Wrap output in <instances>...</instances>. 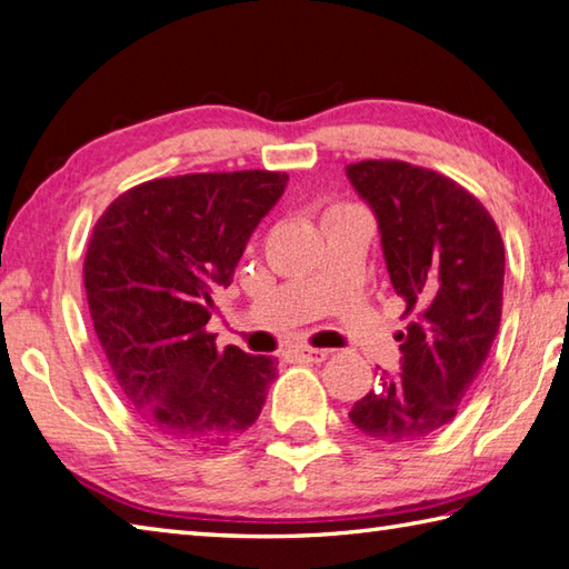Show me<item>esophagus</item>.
<instances>
[{"mask_svg":"<svg viewBox=\"0 0 569 569\" xmlns=\"http://www.w3.org/2000/svg\"><path fill=\"white\" fill-rule=\"evenodd\" d=\"M293 355H296V358H300V360H306V362H322V360L330 358L332 350H326V348H308V345H300V348L293 350Z\"/></svg>","mask_w":569,"mask_h":569,"instance_id":"1","label":"esophagus"}]
</instances>
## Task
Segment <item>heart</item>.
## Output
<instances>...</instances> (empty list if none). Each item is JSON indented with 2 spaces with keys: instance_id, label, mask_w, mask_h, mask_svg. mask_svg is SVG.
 <instances>
[{
  "instance_id": "b5f03b06",
  "label": "heart",
  "mask_w": 569,
  "mask_h": 569,
  "mask_svg": "<svg viewBox=\"0 0 569 569\" xmlns=\"http://www.w3.org/2000/svg\"><path fill=\"white\" fill-rule=\"evenodd\" d=\"M340 209H348V207H332L330 211H340ZM330 211H328V214H330Z\"/></svg>"
}]
</instances>
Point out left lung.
<instances>
[{"label":"left lung","instance_id":"1","mask_svg":"<svg viewBox=\"0 0 569 569\" xmlns=\"http://www.w3.org/2000/svg\"><path fill=\"white\" fill-rule=\"evenodd\" d=\"M375 211L385 263L405 316L399 372L350 409L365 437L415 443L453 421L491 352L503 306L506 251L496 221L449 177L399 160L345 167Z\"/></svg>","mask_w":569,"mask_h":569}]
</instances>
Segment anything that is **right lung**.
<instances>
[{
	"instance_id": "add662e5",
	"label": "right lung",
	"mask_w": 569,
	"mask_h": 569,
	"mask_svg": "<svg viewBox=\"0 0 569 569\" xmlns=\"http://www.w3.org/2000/svg\"><path fill=\"white\" fill-rule=\"evenodd\" d=\"M286 172H202L128 189L93 227L83 283L126 402L172 447H227L259 419L276 358L217 350L207 322Z\"/></svg>"
}]
</instances>
